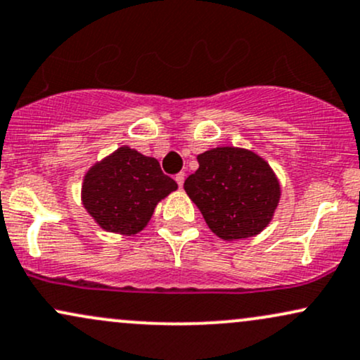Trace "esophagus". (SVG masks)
<instances>
[{"mask_svg": "<svg viewBox=\"0 0 360 360\" xmlns=\"http://www.w3.org/2000/svg\"><path fill=\"white\" fill-rule=\"evenodd\" d=\"M184 179H186L184 172H179V174H176V183H177V186H179V188H183Z\"/></svg>", "mask_w": 360, "mask_h": 360, "instance_id": "obj_1", "label": "esophagus"}]
</instances>
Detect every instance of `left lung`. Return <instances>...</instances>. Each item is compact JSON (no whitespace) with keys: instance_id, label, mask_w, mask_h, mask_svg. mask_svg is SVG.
Wrapping results in <instances>:
<instances>
[{"instance_id":"left-lung-1","label":"left lung","mask_w":360,"mask_h":360,"mask_svg":"<svg viewBox=\"0 0 360 360\" xmlns=\"http://www.w3.org/2000/svg\"><path fill=\"white\" fill-rule=\"evenodd\" d=\"M199 167L184 191L211 231L233 241L257 236L280 202L278 177L265 159L241 147H214L198 155Z\"/></svg>"}]
</instances>
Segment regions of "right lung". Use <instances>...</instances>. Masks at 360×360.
Instances as JSON below:
<instances>
[{"label":"right lung","instance_id":"right-lung-1","mask_svg":"<svg viewBox=\"0 0 360 360\" xmlns=\"http://www.w3.org/2000/svg\"><path fill=\"white\" fill-rule=\"evenodd\" d=\"M176 189V181L164 174L158 159L122 146L86 171L82 205L102 229L132 236L147 226L158 202Z\"/></svg>","mask_w":360,"mask_h":360}]
</instances>
